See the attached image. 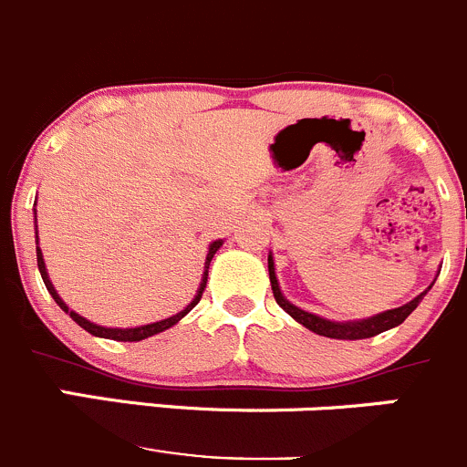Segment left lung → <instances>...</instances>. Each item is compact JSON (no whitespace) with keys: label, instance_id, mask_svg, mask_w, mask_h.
I'll return each mask as SVG.
<instances>
[{"label":"left lung","instance_id":"8db88e82","mask_svg":"<svg viewBox=\"0 0 467 467\" xmlns=\"http://www.w3.org/2000/svg\"><path fill=\"white\" fill-rule=\"evenodd\" d=\"M438 274H441V271H438ZM269 280H271V289H274L275 303H278V306L283 307V310L287 312L294 321H298L301 326H306V328L312 330V333L324 335V337H333V339H365V337H374V335L383 333V330L395 328V326H400L401 321H406V317H409L410 312L420 306V301L427 296V292L433 287V283H436V280H433V283L429 285L424 292H420L413 301L404 303V306H400V307L383 310V312H379V315L365 317V319L335 321V319H326V317L315 315V312L303 310V307L294 306L292 301H287V298L283 296L278 278H275V265H274V255H271V253H269Z\"/></svg>","mask_w":467,"mask_h":467}]
</instances>
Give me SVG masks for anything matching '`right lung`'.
Listing matches in <instances>:
<instances>
[{
  "instance_id": "add662e5",
  "label": "right lung",
  "mask_w": 467,
  "mask_h": 467,
  "mask_svg": "<svg viewBox=\"0 0 467 467\" xmlns=\"http://www.w3.org/2000/svg\"><path fill=\"white\" fill-rule=\"evenodd\" d=\"M34 214H36V210H34ZM221 246H223V239H216V242H212V244H210V248H207L205 271H202L201 285H198L196 296L192 298V303H189V306L184 307V310H180L178 315H173V317H166V319H161V321H152V324L134 326V328H111V326H99V324H95V321H88V319H86V317L77 315V312L72 310V307L67 306V303L63 301L61 296H58V292H57V289H54L52 280H49L47 266H45L43 251H40V246H38V225H36V260H38V271H40V275H43V283H45V287H47V292L52 294V298H54V301H57V306L61 307V310L66 312V315H70V319H72V321H77V324H79L81 328L88 330L90 335H95V337H104V339H116V342H141V339L152 337V335L164 333L166 328H171V326L178 324V321L182 319L184 315H189V312H192L193 307L198 306V301H201L202 289H205V283H207V269H210L212 257H214V253L219 251Z\"/></svg>"
}]
</instances>
